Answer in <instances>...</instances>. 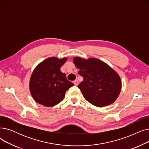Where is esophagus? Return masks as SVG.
<instances>
[{
    "mask_svg": "<svg viewBox=\"0 0 149 149\" xmlns=\"http://www.w3.org/2000/svg\"><path fill=\"white\" fill-rule=\"evenodd\" d=\"M74 84H75V86H77L79 84V81H78V80H75L74 81Z\"/></svg>",
    "mask_w": 149,
    "mask_h": 149,
    "instance_id": "34e87169",
    "label": "esophagus"
}]
</instances>
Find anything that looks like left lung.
Masks as SVG:
<instances>
[{
    "mask_svg": "<svg viewBox=\"0 0 149 149\" xmlns=\"http://www.w3.org/2000/svg\"><path fill=\"white\" fill-rule=\"evenodd\" d=\"M80 70L83 81L78 86L84 98L97 107L113 103L121 89L120 78L115 70L103 61L92 58L88 60L75 57L73 60Z\"/></svg>",
    "mask_w": 149,
    "mask_h": 149,
    "instance_id": "left-lung-1",
    "label": "left lung"
}]
</instances>
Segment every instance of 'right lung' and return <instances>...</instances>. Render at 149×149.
I'll return each mask as SVG.
<instances>
[{
  "label": "right lung",
  "instance_id": "obj_1",
  "mask_svg": "<svg viewBox=\"0 0 149 149\" xmlns=\"http://www.w3.org/2000/svg\"><path fill=\"white\" fill-rule=\"evenodd\" d=\"M67 58L50 57L34 69L29 82V89L34 100L46 107H52L63 100L65 92L74 85L68 80L60 68Z\"/></svg>",
  "mask_w": 149,
  "mask_h": 149
}]
</instances>
